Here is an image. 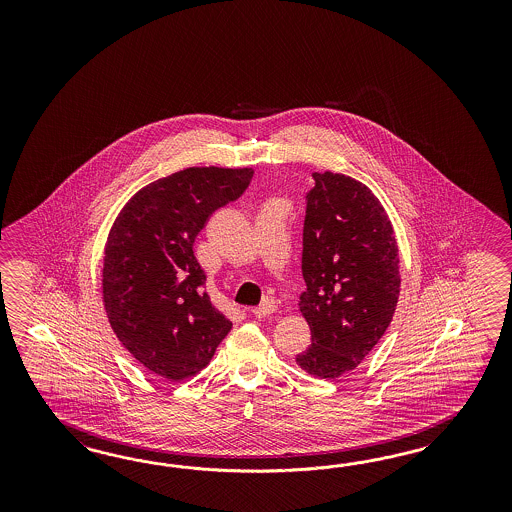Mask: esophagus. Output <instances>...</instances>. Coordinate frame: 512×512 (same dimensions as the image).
Listing matches in <instances>:
<instances>
[{
    "instance_id": "obj_1",
    "label": "esophagus",
    "mask_w": 512,
    "mask_h": 512,
    "mask_svg": "<svg viewBox=\"0 0 512 512\" xmlns=\"http://www.w3.org/2000/svg\"><path fill=\"white\" fill-rule=\"evenodd\" d=\"M251 313L257 317V319H264V317H270L272 313H276V304L272 300H264L263 304L259 308H253Z\"/></svg>"
}]
</instances>
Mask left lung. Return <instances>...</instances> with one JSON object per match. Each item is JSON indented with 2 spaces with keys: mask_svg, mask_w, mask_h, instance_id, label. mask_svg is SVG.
I'll return each mask as SVG.
<instances>
[{
  "mask_svg": "<svg viewBox=\"0 0 512 512\" xmlns=\"http://www.w3.org/2000/svg\"><path fill=\"white\" fill-rule=\"evenodd\" d=\"M306 193L300 311L311 345L296 364L336 379L355 370L383 338L400 295L398 244L381 202L357 180L313 172Z\"/></svg>",
  "mask_w": 512,
  "mask_h": 512,
  "instance_id": "obj_1",
  "label": "left lung"
}]
</instances>
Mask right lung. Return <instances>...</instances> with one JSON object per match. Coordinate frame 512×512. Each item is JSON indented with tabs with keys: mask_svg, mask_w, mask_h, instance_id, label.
<instances>
[{
	"mask_svg": "<svg viewBox=\"0 0 512 512\" xmlns=\"http://www.w3.org/2000/svg\"><path fill=\"white\" fill-rule=\"evenodd\" d=\"M251 178V169L174 172L142 187L114 221L103 302L118 340L150 372L171 381L201 372L233 328L210 300L193 244Z\"/></svg>",
	"mask_w": 512,
	"mask_h": 512,
	"instance_id": "add662e5",
	"label": "right lung"
}]
</instances>
